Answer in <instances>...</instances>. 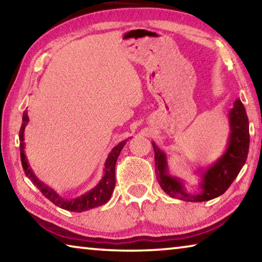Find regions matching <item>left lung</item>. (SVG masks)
Masks as SVG:
<instances>
[{"label": "left lung", "instance_id": "left-lung-1", "mask_svg": "<svg viewBox=\"0 0 262 262\" xmlns=\"http://www.w3.org/2000/svg\"><path fill=\"white\" fill-rule=\"evenodd\" d=\"M231 135L227 152L219 162L209 167L203 174L201 185L202 192L199 195H189L184 192L183 184L178 179L172 178L166 173L165 154L157 148L152 142L155 151V172L161 187L171 196H180L185 201L202 202L215 199L227 190L241 172L246 163L248 148H250V132H248V118L245 107L239 99L234 101L233 108L229 114Z\"/></svg>", "mask_w": 262, "mask_h": 262}]
</instances>
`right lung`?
<instances>
[{
  "mask_svg": "<svg viewBox=\"0 0 262 262\" xmlns=\"http://www.w3.org/2000/svg\"><path fill=\"white\" fill-rule=\"evenodd\" d=\"M29 121V117L26 111L23 113V123H21V127L19 129V141H20V161H21V166H23V170L25 172V176L29 177L31 181L37 186L38 189H40V192L45 195L48 200L52 201L55 206L62 208V209L69 210V211H85L88 209H92V208H97L105 205L111 199V195L113 193L114 186H115V163H117V159L120 155L123 145L126 144V141H122L119 143L117 147L112 149V151L110 152L107 159H106L105 163V174L103 179L100 180V183L96 186L94 189L89 190L82 196L77 199H73V200H67V199L61 198L60 195H57L54 190L51 187H48L45 184H42L40 180H39L37 177L33 174L32 170H31L28 161H26L25 154H24V128L26 123Z\"/></svg>",
  "mask_w": 262,
  "mask_h": 262,
  "instance_id": "obj_1",
  "label": "right lung"
}]
</instances>
